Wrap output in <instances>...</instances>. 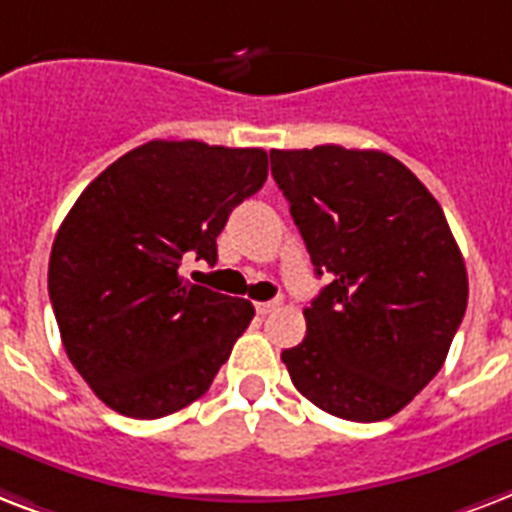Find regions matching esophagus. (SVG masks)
I'll return each mask as SVG.
<instances>
[{"label": "esophagus", "mask_w": 512, "mask_h": 512, "mask_svg": "<svg viewBox=\"0 0 512 512\" xmlns=\"http://www.w3.org/2000/svg\"><path fill=\"white\" fill-rule=\"evenodd\" d=\"M280 304H283V301H280V299H275V301H259V304H256V312H259L261 318H264V315H269V312L280 310Z\"/></svg>", "instance_id": "esophagus-1"}]
</instances>
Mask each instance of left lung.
I'll return each instance as SVG.
<instances>
[{"label": "left lung", "instance_id": "8db88e82", "mask_svg": "<svg viewBox=\"0 0 512 512\" xmlns=\"http://www.w3.org/2000/svg\"><path fill=\"white\" fill-rule=\"evenodd\" d=\"M272 176L328 285L283 350L293 387L350 419L398 414L441 371L467 310V269L427 186L376 149H272Z\"/></svg>", "mask_w": 512, "mask_h": 512}]
</instances>
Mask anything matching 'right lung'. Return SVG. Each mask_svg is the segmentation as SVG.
Returning a JSON list of instances; mask_svg holds the SVG:
<instances>
[{
  "label": "right lung",
  "instance_id": "right-lung-1",
  "mask_svg": "<svg viewBox=\"0 0 512 512\" xmlns=\"http://www.w3.org/2000/svg\"><path fill=\"white\" fill-rule=\"evenodd\" d=\"M267 181L264 149L149 141L79 194L55 235L47 291L63 350L117 414L160 419L205 395L253 304L178 275L216 264L232 208Z\"/></svg>",
  "mask_w": 512,
  "mask_h": 512
}]
</instances>
